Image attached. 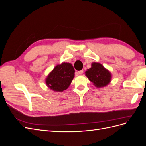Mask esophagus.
<instances>
[{"label": "esophagus", "instance_id": "1", "mask_svg": "<svg viewBox=\"0 0 146 146\" xmlns=\"http://www.w3.org/2000/svg\"><path fill=\"white\" fill-rule=\"evenodd\" d=\"M83 70H80V71H78V72H77V73H78V74H80V75H81V74H83Z\"/></svg>", "mask_w": 146, "mask_h": 146}]
</instances>
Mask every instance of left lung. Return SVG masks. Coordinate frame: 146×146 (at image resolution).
Here are the masks:
<instances>
[{
  "label": "left lung",
  "mask_w": 146,
  "mask_h": 146,
  "mask_svg": "<svg viewBox=\"0 0 146 146\" xmlns=\"http://www.w3.org/2000/svg\"><path fill=\"white\" fill-rule=\"evenodd\" d=\"M85 76L97 88L107 86L111 82L112 75L109 70L99 63L93 62L91 68L86 70Z\"/></svg>",
  "instance_id": "left-lung-1"
}]
</instances>
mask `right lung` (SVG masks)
<instances>
[{
    "label": "right lung",
    "mask_w": 146,
    "mask_h": 146,
    "mask_svg": "<svg viewBox=\"0 0 146 146\" xmlns=\"http://www.w3.org/2000/svg\"><path fill=\"white\" fill-rule=\"evenodd\" d=\"M75 76V70L71 63L57 64L48 74L45 82L47 86L55 92H63L69 88Z\"/></svg>",
    "instance_id": "obj_1"
}]
</instances>
